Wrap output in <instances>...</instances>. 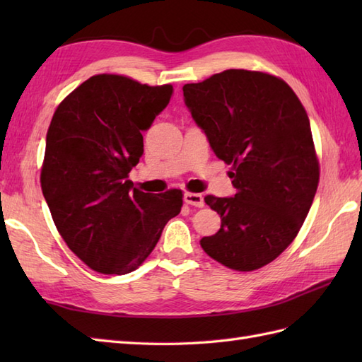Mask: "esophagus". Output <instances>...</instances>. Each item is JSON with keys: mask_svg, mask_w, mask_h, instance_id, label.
Returning <instances> with one entry per match:
<instances>
[{"mask_svg": "<svg viewBox=\"0 0 362 362\" xmlns=\"http://www.w3.org/2000/svg\"><path fill=\"white\" fill-rule=\"evenodd\" d=\"M183 201H185L188 205H194V206H204V197L202 194H197V193H185L183 194Z\"/></svg>", "mask_w": 362, "mask_h": 362, "instance_id": "1", "label": "esophagus"}]
</instances>
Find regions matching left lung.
I'll list each match as a JSON object with an SVG mask.
<instances>
[{
    "mask_svg": "<svg viewBox=\"0 0 362 362\" xmlns=\"http://www.w3.org/2000/svg\"><path fill=\"white\" fill-rule=\"evenodd\" d=\"M183 98L216 157L232 165L233 197L205 196L221 228L201 240L218 263L241 272L271 263L294 241L319 183L302 103L272 74L226 70L183 86Z\"/></svg>",
    "mask_w": 362,
    "mask_h": 362,
    "instance_id": "obj_1",
    "label": "left lung"
}]
</instances>
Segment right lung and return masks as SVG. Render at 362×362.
Instances as JSON below:
<instances>
[{"label":"right lung","instance_id":"obj_1","mask_svg":"<svg viewBox=\"0 0 362 362\" xmlns=\"http://www.w3.org/2000/svg\"><path fill=\"white\" fill-rule=\"evenodd\" d=\"M126 76L96 74L54 112L46 134L42 191L68 247L96 272L135 271L182 209V191L151 194L127 180L143 135L173 96Z\"/></svg>","mask_w":362,"mask_h":362}]
</instances>
